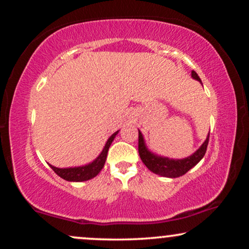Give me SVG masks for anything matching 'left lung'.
Returning <instances> with one entry per match:
<instances>
[{
  "mask_svg": "<svg viewBox=\"0 0 249 249\" xmlns=\"http://www.w3.org/2000/svg\"><path fill=\"white\" fill-rule=\"evenodd\" d=\"M192 77L202 84V80H200L198 74H197L195 71H192ZM209 138L210 134L207 135L205 142L200 145V147L197 149L194 154L188 156V158L176 160L158 155L155 154V153L149 151L147 146L145 144L144 136H142L141 130H138L139 156H141L142 163L147 166L149 171L155 173V175L166 177V178H178V177H181L185 175V173L188 172L190 169L194 168V166L204 158V155H205L206 153L207 144H209Z\"/></svg>",
  "mask_w": 249,
  "mask_h": 249,
  "instance_id": "obj_1",
  "label": "left lung"
}]
</instances>
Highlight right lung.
I'll list each match as a JSON object with an SVG mask.
<instances>
[{"instance_id":"1","label":"right lung","mask_w":249,"mask_h":249,"mask_svg":"<svg viewBox=\"0 0 249 249\" xmlns=\"http://www.w3.org/2000/svg\"><path fill=\"white\" fill-rule=\"evenodd\" d=\"M118 131H115L113 135L110 136V138L107 139V144H105L103 151L101 152V154L94 160L93 162L88 163L86 165L81 166H74V168H56V166L51 165V169L56 173L57 176L61 178L67 180V181H72V182H80V181H87V180L93 179L94 177H96L98 173L101 172V170L103 169L107 161V156L108 148L112 144V142L114 141L115 136L118 135Z\"/></svg>"}]
</instances>
